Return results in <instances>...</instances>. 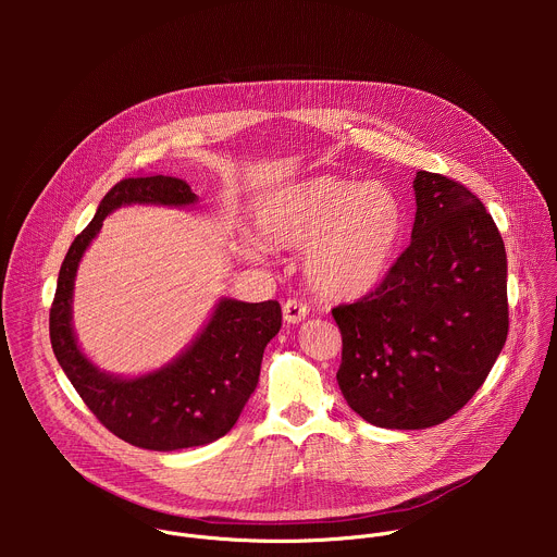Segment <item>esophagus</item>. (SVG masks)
Wrapping results in <instances>:
<instances>
[{"label":"esophagus","instance_id":"1","mask_svg":"<svg viewBox=\"0 0 557 557\" xmlns=\"http://www.w3.org/2000/svg\"><path fill=\"white\" fill-rule=\"evenodd\" d=\"M282 312H284V320H286L288 324H299V322H304V320H306L308 306H306V304H301L299 299H288V301H284Z\"/></svg>","mask_w":557,"mask_h":557}]
</instances>
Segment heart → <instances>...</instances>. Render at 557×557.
<instances>
[{
	"mask_svg": "<svg viewBox=\"0 0 557 557\" xmlns=\"http://www.w3.org/2000/svg\"><path fill=\"white\" fill-rule=\"evenodd\" d=\"M408 211L389 185L320 174L269 194L256 209V233L275 249H301L308 286L333 301L374 293L399 260ZM240 256L264 258L258 243Z\"/></svg>",
	"mask_w": 557,
	"mask_h": 557,
	"instance_id": "heart-1",
	"label": "heart"
}]
</instances>
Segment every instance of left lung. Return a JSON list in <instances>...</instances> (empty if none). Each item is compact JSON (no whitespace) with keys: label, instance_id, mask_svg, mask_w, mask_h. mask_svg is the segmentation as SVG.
<instances>
[{"label":"left lung","instance_id":"1","mask_svg":"<svg viewBox=\"0 0 557 557\" xmlns=\"http://www.w3.org/2000/svg\"><path fill=\"white\" fill-rule=\"evenodd\" d=\"M412 187L410 247L374 293L333 308L344 399L387 430H425L456 414L509 331L507 253L485 205L441 174L417 172Z\"/></svg>","mask_w":557,"mask_h":557}]
</instances>
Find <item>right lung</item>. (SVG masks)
I'll return each mask as SVG.
<instances>
[{"mask_svg": "<svg viewBox=\"0 0 557 557\" xmlns=\"http://www.w3.org/2000/svg\"><path fill=\"white\" fill-rule=\"evenodd\" d=\"M196 202L191 187L174 176L116 183L67 249L50 308L54 357L84 404L112 434L153 451L213 443L237 423L258 385L264 348L282 329V308L275 299L249 304L222 297L202 331L176 359L147 374L119 376L95 366L76 342L74 277L112 211L129 205L191 207Z\"/></svg>", "mask_w": 557, "mask_h": 557, "instance_id": "obj_1", "label": "right lung"}]
</instances>
